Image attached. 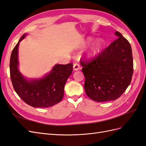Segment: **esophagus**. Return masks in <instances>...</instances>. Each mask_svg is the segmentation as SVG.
I'll return each mask as SVG.
<instances>
[{
  "label": "esophagus",
  "mask_w": 146,
  "mask_h": 146,
  "mask_svg": "<svg viewBox=\"0 0 146 146\" xmlns=\"http://www.w3.org/2000/svg\"><path fill=\"white\" fill-rule=\"evenodd\" d=\"M73 68H74V70H78L80 68V64H78V63H75L73 66Z\"/></svg>",
  "instance_id": "esophagus-1"
}]
</instances>
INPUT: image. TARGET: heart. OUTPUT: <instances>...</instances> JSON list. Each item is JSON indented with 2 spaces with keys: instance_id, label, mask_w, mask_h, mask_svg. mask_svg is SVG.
I'll use <instances>...</instances> for the list:
<instances>
[{
  "instance_id": "1",
  "label": "heart",
  "mask_w": 146,
  "mask_h": 146,
  "mask_svg": "<svg viewBox=\"0 0 146 146\" xmlns=\"http://www.w3.org/2000/svg\"><path fill=\"white\" fill-rule=\"evenodd\" d=\"M92 41H93V39L92 38H88L85 43L83 44V47L90 44ZM104 43L101 40H99L94 43L86 52L85 54L86 58L88 59H92L95 58L97 55H98L100 54V52H101Z\"/></svg>"
}]
</instances>
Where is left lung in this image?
<instances>
[{"instance_id":"1","label":"left lung","mask_w":146,"mask_h":146,"mask_svg":"<svg viewBox=\"0 0 146 146\" xmlns=\"http://www.w3.org/2000/svg\"><path fill=\"white\" fill-rule=\"evenodd\" d=\"M116 39L88 61H80L85 77L84 88L92 100L104 102L118 99L131 80L133 63L130 44L117 31Z\"/></svg>"}]
</instances>
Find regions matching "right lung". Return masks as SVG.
<instances>
[{"label": "right lung", "instance_id": "add662e5", "mask_svg": "<svg viewBox=\"0 0 146 146\" xmlns=\"http://www.w3.org/2000/svg\"><path fill=\"white\" fill-rule=\"evenodd\" d=\"M27 34H24L11 52L10 77L13 88L20 98L35 108H48L59 103L64 96L66 81L71 75L73 64H55L49 73L39 78H27L19 70V42Z\"/></svg>", "mask_w": 146, "mask_h": 146}]
</instances>
